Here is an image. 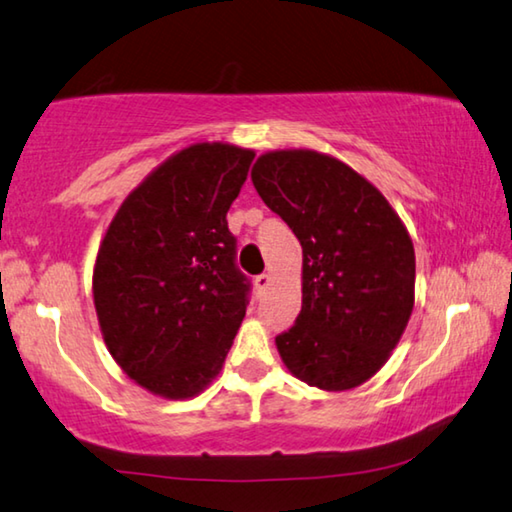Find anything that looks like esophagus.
<instances>
[{
  "label": "esophagus",
  "mask_w": 512,
  "mask_h": 512,
  "mask_svg": "<svg viewBox=\"0 0 512 512\" xmlns=\"http://www.w3.org/2000/svg\"><path fill=\"white\" fill-rule=\"evenodd\" d=\"M269 285H271V275L269 273H262V275H257V278H255L257 291H264Z\"/></svg>",
  "instance_id": "esophagus-1"
}]
</instances>
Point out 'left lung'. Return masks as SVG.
Segmentation results:
<instances>
[{"label": "left lung", "instance_id": "obj_1", "mask_svg": "<svg viewBox=\"0 0 512 512\" xmlns=\"http://www.w3.org/2000/svg\"><path fill=\"white\" fill-rule=\"evenodd\" d=\"M253 184L303 246V307L275 337L303 383L339 392L369 380L415 305V248L376 186L312 150L266 152Z\"/></svg>", "mask_w": 512, "mask_h": 512}]
</instances>
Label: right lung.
<instances>
[{
  "label": "right lung",
  "mask_w": 512,
  "mask_h": 512,
  "mask_svg": "<svg viewBox=\"0 0 512 512\" xmlns=\"http://www.w3.org/2000/svg\"><path fill=\"white\" fill-rule=\"evenodd\" d=\"M255 152L198 143L129 193L97 253L93 298L102 337L129 378L191 399L223 367L250 296L227 209Z\"/></svg>",
  "instance_id": "add662e5"
}]
</instances>
